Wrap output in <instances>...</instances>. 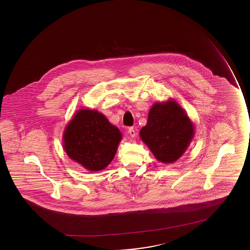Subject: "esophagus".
Returning <instances> with one entry per match:
<instances>
[{
  "label": "esophagus",
  "mask_w": 250,
  "mask_h": 250,
  "mask_svg": "<svg viewBox=\"0 0 250 250\" xmlns=\"http://www.w3.org/2000/svg\"><path fill=\"white\" fill-rule=\"evenodd\" d=\"M127 133L130 135L131 137H135V136H136V130H135V128H134L133 126L128 127V129H127Z\"/></svg>",
  "instance_id": "34e87169"
}]
</instances>
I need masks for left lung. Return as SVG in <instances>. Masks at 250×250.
<instances>
[{
  "mask_svg": "<svg viewBox=\"0 0 250 250\" xmlns=\"http://www.w3.org/2000/svg\"><path fill=\"white\" fill-rule=\"evenodd\" d=\"M140 135L158 161L172 163L188 149L194 125L185 110L174 100H168L152 107Z\"/></svg>",
  "mask_w": 250,
  "mask_h": 250,
  "instance_id": "left-lung-1",
  "label": "left lung"
}]
</instances>
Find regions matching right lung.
<instances>
[{"mask_svg": "<svg viewBox=\"0 0 250 250\" xmlns=\"http://www.w3.org/2000/svg\"><path fill=\"white\" fill-rule=\"evenodd\" d=\"M63 148L72 160L88 170L104 169L122 140L119 129L97 110L80 109L63 132Z\"/></svg>", "mask_w": 250, "mask_h": 250, "instance_id": "right-lung-1", "label": "right lung"}]
</instances>
